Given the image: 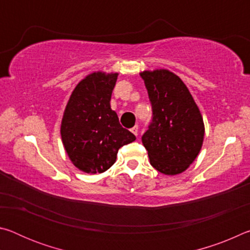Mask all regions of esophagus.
I'll list each match as a JSON object with an SVG mask.
<instances>
[{
  "label": "esophagus",
  "mask_w": 250,
  "mask_h": 250,
  "mask_svg": "<svg viewBox=\"0 0 250 250\" xmlns=\"http://www.w3.org/2000/svg\"><path fill=\"white\" fill-rule=\"evenodd\" d=\"M131 132H132L134 135H138L139 133V126L138 125H134L132 129H131Z\"/></svg>",
  "instance_id": "1"
}]
</instances>
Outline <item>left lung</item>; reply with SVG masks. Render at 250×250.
I'll list each match as a JSON object with an SVG mask.
<instances>
[{
	"instance_id": "left-lung-1",
	"label": "left lung",
	"mask_w": 250,
	"mask_h": 250,
	"mask_svg": "<svg viewBox=\"0 0 250 250\" xmlns=\"http://www.w3.org/2000/svg\"><path fill=\"white\" fill-rule=\"evenodd\" d=\"M140 76L152 105V121L142 135L151 166L163 174H180L196 159L204 140L200 109L170 70H146Z\"/></svg>"
}]
</instances>
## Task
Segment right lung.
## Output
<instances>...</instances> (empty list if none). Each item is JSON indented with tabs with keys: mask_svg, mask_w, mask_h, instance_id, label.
Here are the masks:
<instances>
[{
	"mask_svg": "<svg viewBox=\"0 0 250 250\" xmlns=\"http://www.w3.org/2000/svg\"><path fill=\"white\" fill-rule=\"evenodd\" d=\"M117 78V73L88 75L67 103L61 125L62 145L74 166L83 172L107 171L116 162L118 150L135 140L110 107Z\"/></svg>",
	"mask_w": 250,
	"mask_h": 250,
	"instance_id": "1",
	"label": "right lung"
}]
</instances>
